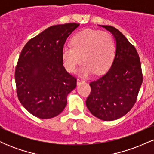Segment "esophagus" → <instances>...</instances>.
Instances as JSON below:
<instances>
[{
  "instance_id": "1",
  "label": "esophagus",
  "mask_w": 154,
  "mask_h": 154,
  "mask_svg": "<svg viewBox=\"0 0 154 154\" xmlns=\"http://www.w3.org/2000/svg\"><path fill=\"white\" fill-rule=\"evenodd\" d=\"M85 82V81L84 80V79H82L80 78H78L77 79V85H80V84H82V83Z\"/></svg>"
}]
</instances>
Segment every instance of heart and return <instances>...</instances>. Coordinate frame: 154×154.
I'll return each mask as SVG.
<instances>
[{
  "instance_id": "1",
  "label": "heart",
  "mask_w": 154,
  "mask_h": 154,
  "mask_svg": "<svg viewBox=\"0 0 154 154\" xmlns=\"http://www.w3.org/2000/svg\"><path fill=\"white\" fill-rule=\"evenodd\" d=\"M115 52V42L110 34L84 29L73 35L72 45L63 47L62 59L67 71L75 72L82 57L84 63L79 73L87 77L93 72L100 75L106 72L114 61Z\"/></svg>"
}]
</instances>
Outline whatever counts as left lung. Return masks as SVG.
Segmentation results:
<instances>
[{
	"label": "left lung",
	"mask_w": 154,
	"mask_h": 154,
	"mask_svg": "<svg viewBox=\"0 0 154 154\" xmlns=\"http://www.w3.org/2000/svg\"><path fill=\"white\" fill-rule=\"evenodd\" d=\"M110 32L116 41V52L105 75L90 83L91 93L86 106L93 115L113 121L128 114L136 102L143 82L140 61L135 48L114 26L100 25Z\"/></svg>",
	"instance_id": "8db88e82"
}]
</instances>
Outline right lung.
Listing matches in <instances>:
<instances>
[{
	"mask_svg": "<svg viewBox=\"0 0 154 154\" xmlns=\"http://www.w3.org/2000/svg\"><path fill=\"white\" fill-rule=\"evenodd\" d=\"M79 24L51 26L23 48L15 69L17 93L22 105L40 119L59 115L77 79L63 66L62 49L67 38Z\"/></svg>",
	"mask_w": 154,
	"mask_h": 154,
	"instance_id": "obj_1",
	"label": "right lung"
}]
</instances>
